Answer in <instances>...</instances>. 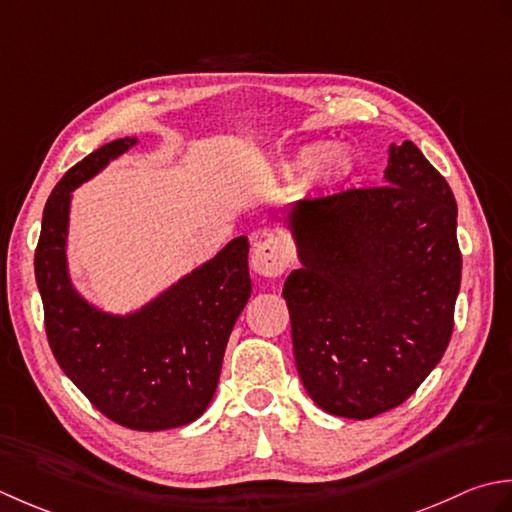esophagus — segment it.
<instances>
[{"label": "esophagus", "instance_id": "34e87169", "mask_svg": "<svg viewBox=\"0 0 512 512\" xmlns=\"http://www.w3.org/2000/svg\"><path fill=\"white\" fill-rule=\"evenodd\" d=\"M289 265L287 247L278 238H265L252 249V267L265 278H278Z\"/></svg>", "mask_w": 512, "mask_h": 512}]
</instances>
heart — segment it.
Returning a JSON list of instances; mask_svg holds the SVG:
<instances>
[{
    "instance_id": "obj_1",
    "label": "heart",
    "mask_w": 512,
    "mask_h": 512,
    "mask_svg": "<svg viewBox=\"0 0 512 512\" xmlns=\"http://www.w3.org/2000/svg\"><path fill=\"white\" fill-rule=\"evenodd\" d=\"M294 168L298 170H305L311 168V165L318 163V174L322 181L327 183H338L344 181L353 170V163H351V156L344 152L342 148H327L325 143H307L302 145L294 152Z\"/></svg>"
}]
</instances>
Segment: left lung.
<instances>
[{"label": "left lung", "instance_id": "left-lung-1", "mask_svg": "<svg viewBox=\"0 0 512 512\" xmlns=\"http://www.w3.org/2000/svg\"><path fill=\"white\" fill-rule=\"evenodd\" d=\"M302 267L285 280L302 384L322 411L369 420L400 406L442 360L462 280L457 205L411 141L384 185L285 212Z\"/></svg>", "mask_w": 512, "mask_h": 512}]
</instances>
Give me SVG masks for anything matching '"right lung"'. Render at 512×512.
I'll return each instance as SVG.
<instances>
[{"mask_svg": "<svg viewBox=\"0 0 512 512\" xmlns=\"http://www.w3.org/2000/svg\"><path fill=\"white\" fill-rule=\"evenodd\" d=\"M132 145L137 137L101 145L55 185L41 218L35 278L48 344L77 389L112 422L165 431L194 422L214 398L229 333L252 296L249 241H229L125 316L83 298L68 271L72 192Z\"/></svg>", "mask_w": 512, "mask_h": 512, "instance_id": "add662e5", "label": "right lung"}]
</instances>
